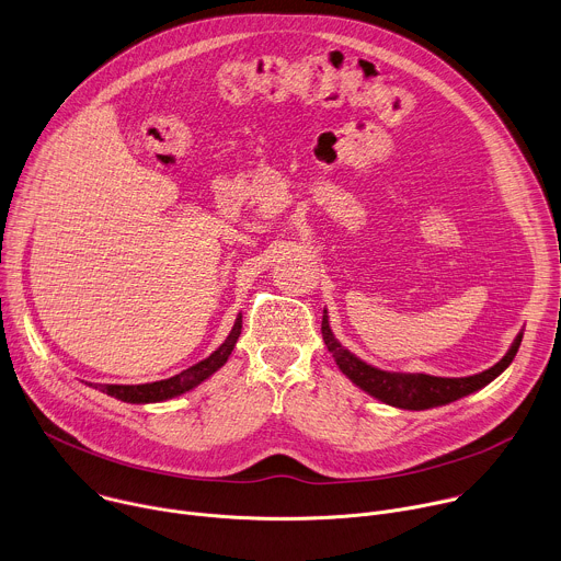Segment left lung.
I'll use <instances>...</instances> for the list:
<instances>
[{
  "label": "left lung",
  "mask_w": 561,
  "mask_h": 561,
  "mask_svg": "<svg viewBox=\"0 0 561 561\" xmlns=\"http://www.w3.org/2000/svg\"><path fill=\"white\" fill-rule=\"evenodd\" d=\"M322 337L327 348L333 353L340 370L362 390L373 394L379 402L394 407V409H404V411H426L435 407H446L459 397H466L479 388L489 386L495 377H500L511 362L515 359L524 333L515 337L511 344L508 353L489 370H482L477 375L468 377H435V375H424V373H390L375 368L366 362H362L357 355H353L348 348H344L329 324V314L324 310L322 317Z\"/></svg>",
  "instance_id": "left-lung-1"
}]
</instances>
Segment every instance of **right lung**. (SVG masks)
Masks as SVG:
<instances>
[{
	"label": "right lung",
	"instance_id": "add662e5",
	"mask_svg": "<svg viewBox=\"0 0 561 561\" xmlns=\"http://www.w3.org/2000/svg\"><path fill=\"white\" fill-rule=\"evenodd\" d=\"M239 333H242V314H237L232 331L228 333V337L224 340V344L210 353L206 359L197 362L195 366L182 370L180 375H173L169 379H159V381H150V383H137V386H119V383H100L95 388H100L102 392L122 399V402L128 404H154V402H167V399H173L186 390H193L195 386H199L204 379H208L213 373H217L230 357ZM93 386V383H89Z\"/></svg>",
	"mask_w": 561,
	"mask_h": 561
}]
</instances>
